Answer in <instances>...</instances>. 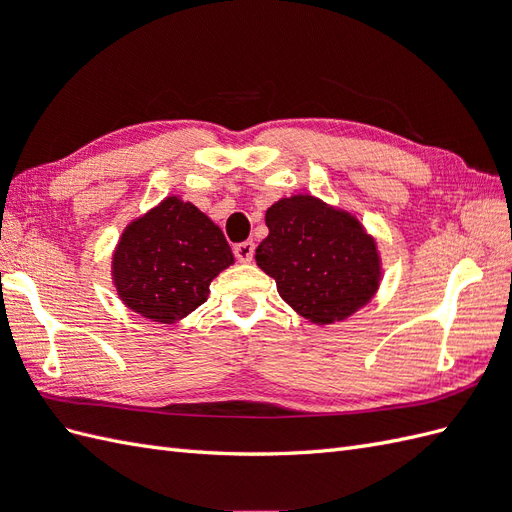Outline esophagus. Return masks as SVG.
<instances>
[{
    "instance_id": "34e87169",
    "label": "esophagus",
    "mask_w": 512,
    "mask_h": 512,
    "mask_svg": "<svg viewBox=\"0 0 512 512\" xmlns=\"http://www.w3.org/2000/svg\"><path fill=\"white\" fill-rule=\"evenodd\" d=\"M235 256L241 262H250L254 258V243L252 241H241L235 245Z\"/></svg>"
}]
</instances>
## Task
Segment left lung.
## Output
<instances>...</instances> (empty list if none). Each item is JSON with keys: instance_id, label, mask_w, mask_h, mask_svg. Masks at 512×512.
Segmentation results:
<instances>
[{"instance_id": "obj_1", "label": "left lung", "mask_w": 512, "mask_h": 512, "mask_svg": "<svg viewBox=\"0 0 512 512\" xmlns=\"http://www.w3.org/2000/svg\"><path fill=\"white\" fill-rule=\"evenodd\" d=\"M265 222L269 237L256 247V262L301 316L342 320L376 292V243L352 215L314 196H292L269 207Z\"/></svg>"}]
</instances>
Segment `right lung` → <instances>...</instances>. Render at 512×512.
<instances>
[{
    "label": "right lung",
    "instance_id": "obj_1",
    "mask_svg": "<svg viewBox=\"0 0 512 512\" xmlns=\"http://www.w3.org/2000/svg\"><path fill=\"white\" fill-rule=\"evenodd\" d=\"M232 260L224 232L194 205L170 196L123 232L113 277L130 309L168 324L203 305L213 277Z\"/></svg>",
    "mask_w": 512,
    "mask_h": 512
}]
</instances>
